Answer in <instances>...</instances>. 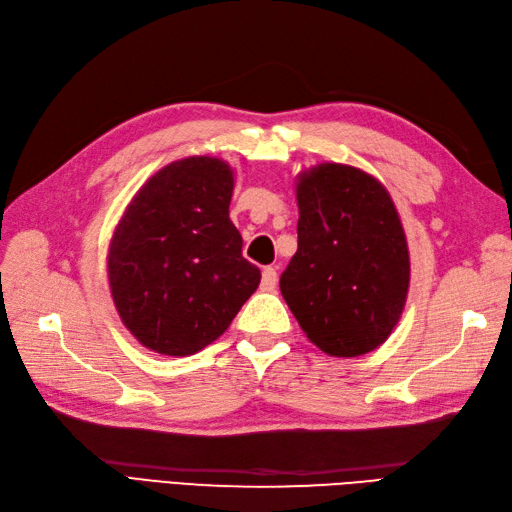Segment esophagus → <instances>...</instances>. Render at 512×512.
I'll use <instances>...</instances> for the list:
<instances>
[{"label":"esophagus","instance_id":"34e87169","mask_svg":"<svg viewBox=\"0 0 512 512\" xmlns=\"http://www.w3.org/2000/svg\"><path fill=\"white\" fill-rule=\"evenodd\" d=\"M277 286V268L275 266H266L262 273V288L264 290H273Z\"/></svg>","mask_w":512,"mask_h":512}]
</instances>
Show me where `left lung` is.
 Instances as JSON below:
<instances>
[{
    "label": "left lung",
    "mask_w": 512,
    "mask_h": 512,
    "mask_svg": "<svg viewBox=\"0 0 512 512\" xmlns=\"http://www.w3.org/2000/svg\"><path fill=\"white\" fill-rule=\"evenodd\" d=\"M297 253L279 288L308 339L330 356L387 341L405 308L409 248L387 189L369 173L325 162L297 182Z\"/></svg>",
    "instance_id": "left-lung-1"
}]
</instances>
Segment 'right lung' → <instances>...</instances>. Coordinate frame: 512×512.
<instances>
[{
  "instance_id": "add662e5",
  "label": "right lung",
  "mask_w": 512,
  "mask_h": 512,
  "mask_svg": "<svg viewBox=\"0 0 512 512\" xmlns=\"http://www.w3.org/2000/svg\"><path fill=\"white\" fill-rule=\"evenodd\" d=\"M233 169L191 156L151 176L118 222L107 277L125 328L149 350L189 356L226 332L262 273L228 217Z\"/></svg>"
}]
</instances>
